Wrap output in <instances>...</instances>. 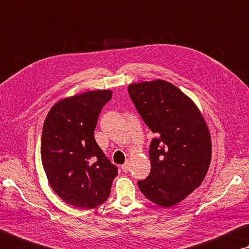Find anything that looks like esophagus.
<instances>
[{
	"label": "esophagus",
	"instance_id": "34e87169",
	"mask_svg": "<svg viewBox=\"0 0 249 249\" xmlns=\"http://www.w3.org/2000/svg\"><path fill=\"white\" fill-rule=\"evenodd\" d=\"M122 170H123V172H125V173H127L129 170V162L128 161H126L125 163L122 165Z\"/></svg>",
	"mask_w": 249,
	"mask_h": 249
}]
</instances>
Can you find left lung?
<instances>
[{
	"label": "left lung",
	"mask_w": 249,
	"mask_h": 249,
	"mask_svg": "<svg viewBox=\"0 0 249 249\" xmlns=\"http://www.w3.org/2000/svg\"><path fill=\"white\" fill-rule=\"evenodd\" d=\"M128 93L156 137L151 171L138 187L147 199L172 207L202 183L211 161V137L199 109L173 84L157 79L132 84Z\"/></svg>",
	"instance_id": "8db88e82"
}]
</instances>
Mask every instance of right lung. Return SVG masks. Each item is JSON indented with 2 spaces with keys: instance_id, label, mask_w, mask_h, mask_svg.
I'll return each instance as SVG.
<instances>
[{
  "instance_id": "right-lung-1",
  "label": "right lung",
  "mask_w": 249,
  "mask_h": 249,
  "mask_svg": "<svg viewBox=\"0 0 249 249\" xmlns=\"http://www.w3.org/2000/svg\"><path fill=\"white\" fill-rule=\"evenodd\" d=\"M111 90H91L55 103L44 121L41 160L50 185L63 200L92 209L110 196L117 168L93 136Z\"/></svg>"
}]
</instances>
